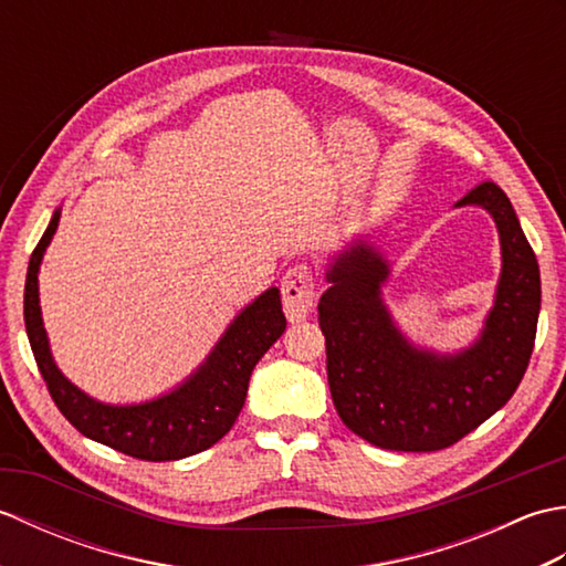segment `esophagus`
<instances>
[{
	"instance_id": "obj_1",
	"label": "esophagus",
	"mask_w": 566,
	"mask_h": 566,
	"mask_svg": "<svg viewBox=\"0 0 566 566\" xmlns=\"http://www.w3.org/2000/svg\"><path fill=\"white\" fill-rule=\"evenodd\" d=\"M314 274H311L306 264H294V268L286 270L282 280V302L284 314L290 316V321H302L308 314V308L314 306Z\"/></svg>"
}]
</instances>
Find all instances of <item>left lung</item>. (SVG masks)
Here are the masks:
<instances>
[{
  "mask_svg": "<svg viewBox=\"0 0 566 566\" xmlns=\"http://www.w3.org/2000/svg\"><path fill=\"white\" fill-rule=\"evenodd\" d=\"M454 207H482L496 221L501 280L476 343L454 355L416 347L396 328L381 284L389 262L367 240L343 250L318 302L335 411L355 436L396 452L450 448L494 416L531 363L539 268L509 197L476 185Z\"/></svg>",
  "mask_w": 566,
  "mask_h": 566,
  "instance_id": "8db88e82",
  "label": "left lung"
}]
</instances>
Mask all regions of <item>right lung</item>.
I'll list each match as a JSON object with an SVG mask.
<instances>
[{
    "instance_id": "1",
    "label": "right lung",
    "mask_w": 566,
    "mask_h": 566,
    "mask_svg": "<svg viewBox=\"0 0 566 566\" xmlns=\"http://www.w3.org/2000/svg\"><path fill=\"white\" fill-rule=\"evenodd\" d=\"M60 221L53 213L29 260L23 321L29 343L55 406L82 436L146 462H170L209 450L233 428L260 357L286 328L280 290L272 286L233 318L195 375L158 399L112 406L80 391L53 363L39 306V270Z\"/></svg>"
}]
</instances>
